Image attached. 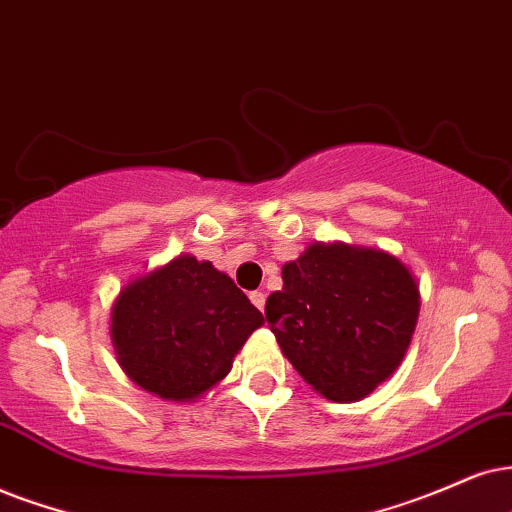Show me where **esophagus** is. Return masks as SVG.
<instances>
[{"instance_id":"obj_1","label":"esophagus","mask_w":512,"mask_h":512,"mask_svg":"<svg viewBox=\"0 0 512 512\" xmlns=\"http://www.w3.org/2000/svg\"><path fill=\"white\" fill-rule=\"evenodd\" d=\"M250 302L255 304V307L260 309V312H264V304H267V295H264L262 290H255V293H250Z\"/></svg>"}]
</instances>
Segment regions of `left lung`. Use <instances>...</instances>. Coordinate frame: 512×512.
<instances>
[{"label":"left lung","instance_id":"left-lung-1","mask_svg":"<svg viewBox=\"0 0 512 512\" xmlns=\"http://www.w3.org/2000/svg\"><path fill=\"white\" fill-rule=\"evenodd\" d=\"M271 333L295 371L331 401H359L397 371L420 312L416 278L390 252L312 243L283 264Z\"/></svg>","mask_w":512,"mask_h":512}]
</instances>
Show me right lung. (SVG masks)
<instances>
[{
	"label": "right lung",
	"mask_w": 512,
	"mask_h": 512,
	"mask_svg": "<svg viewBox=\"0 0 512 512\" xmlns=\"http://www.w3.org/2000/svg\"><path fill=\"white\" fill-rule=\"evenodd\" d=\"M264 316L229 276L179 255L134 278L111 312L118 364L146 392L193 401L234 366Z\"/></svg>",
	"instance_id": "add662e5"
}]
</instances>
